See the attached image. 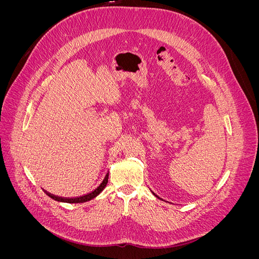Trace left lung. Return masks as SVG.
<instances>
[{
    "label": "left lung",
    "instance_id": "8db88e82",
    "mask_svg": "<svg viewBox=\"0 0 259 259\" xmlns=\"http://www.w3.org/2000/svg\"><path fill=\"white\" fill-rule=\"evenodd\" d=\"M153 194H154V193H153ZM154 195H155V197H156V198H159V197H158V195H156V194H154ZM159 199H160V198H159ZM161 200H162V199H161Z\"/></svg>",
    "mask_w": 259,
    "mask_h": 259
}]
</instances>
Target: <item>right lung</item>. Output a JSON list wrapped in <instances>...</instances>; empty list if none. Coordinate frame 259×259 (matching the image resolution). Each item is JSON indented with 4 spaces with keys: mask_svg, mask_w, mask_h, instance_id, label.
Returning a JSON list of instances; mask_svg holds the SVG:
<instances>
[{
    "mask_svg": "<svg viewBox=\"0 0 259 259\" xmlns=\"http://www.w3.org/2000/svg\"><path fill=\"white\" fill-rule=\"evenodd\" d=\"M108 177H109V173L106 175L105 179L103 180V183H101L95 190L88 193V194H84V195H81V197H77V198H62V197H57V195H54V194H51L49 192H46V194L49 195L50 198H52L53 200L55 201H58V202H66V203H83V202H88L94 198H96L97 195L103 191L105 189V187L107 186V183H108Z\"/></svg>",
    "mask_w": 259,
    "mask_h": 259,
    "instance_id": "1",
    "label": "right lung"
}]
</instances>
